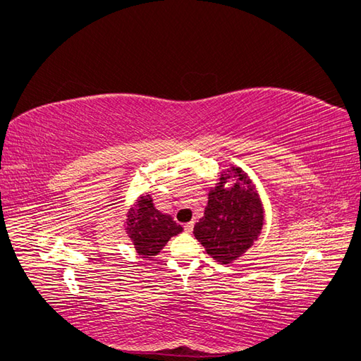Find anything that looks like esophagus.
Returning a JSON list of instances; mask_svg holds the SVG:
<instances>
[{
    "instance_id": "esophagus-1",
    "label": "esophagus",
    "mask_w": 361,
    "mask_h": 361,
    "mask_svg": "<svg viewBox=\"0 0 361 361\" xmlns=\"http://www.w3.org/2000/svg\"><path fill=\"white\" fill-rule=\"evenodd\" d=\"M192 228H194V223H192V221H191V223H187V224L183 226V231L187 232V233H191Z\"/></svg>"
}]
</instances>
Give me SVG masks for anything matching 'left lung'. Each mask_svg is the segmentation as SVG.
<instances>
[{
  "mask_svg": "<svg viewBox=\"0 0 361 361\" xmlns=\"http://www.w3.org/2000/svg\"><path fill=\"white\" fill-rule=\"evenodd\" d=\"M211 190L204 216L194 226V236L206 248V253L221 264L245 253L257 239L264 224V209L253 183L241 169L227 170ZM235 177L232 189H226L227 178Z\"/></svg>",
  "mask_w": 361,
  "mask_h": 361,
  "instance_id": "left-lung-1",
  "label": "left lung"
}]
</instances>
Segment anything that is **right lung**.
I'll list each match as a JSON object with an SVG mask.
<instances>
[{
	"mask_svg": "<svg viewBox=\"0 0 361 361\" xmlns=\"http://www.w3.org/2000/svg\"><path fill=\"white\" fill-rule=\"evenodd\" d=\"M182 232L173 218L155 209L149 195L140 197L128 214V233L137 253L143 257L158 255L169 239Z\"/></svg>",
	"mask_w": 361,
	"mask_h": 361,
	"instance_id": "1",
	"label": "right lung"
}]
</instances>
